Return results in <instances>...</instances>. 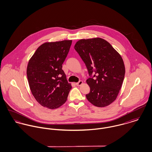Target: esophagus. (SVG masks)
Segmentation results:
<instances>
[{"label": "esophagus", "instance_id": "esophagus-1", "mask_svg": "<svg viewBox=\"0 0 152 152\" xmlns=\"http://www.w3.org/2000/svg\"><path fill=\"white\" fill-rule=\"evenodd\" d=\"M83 84V81H79L78 83H77L75 84L77 86H80L81 84Z\"/></svg>", "mask_w": 152, "mask_h": 152}]
</instances>
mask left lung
<instances>
[{
	"instance_id": "left-lung-1",
	"label": "left lung",
	"mask_w": 152,
	"mask_h": 152,
	"mask_svg": "<svg viewBox=\"0 0 152 152\" xmlns=\"http://www.w3.org/2000/svg\"><path fill=\"white\" fill-rule=\"evenodd\" d=\"M74 48L88 71L90 92L86 95L87 99L97 107L110 105L116 99L124 80L125 68L121 56L101 38L80 40Z\"/></svg>"
}]
</instances>
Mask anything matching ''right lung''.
I'll use <instances>...</instances> for the list:
<instances>
[{"label":"right lung","mask_w":152,"mask_h":152,"mask_svg":"<svg viewBox=\"0 0 152 152\" xmlns=\"http://www.w3.org/2000/svg\"><path fill=\"white\" fill-rule=\"evenodd\" d=\"M72 40L45 43L30 60L27 76L31 93L42 106L56 109L63 105L71 86L62 69Z\"/></svg>","instance_id":"obj_1"}]
</instances>
